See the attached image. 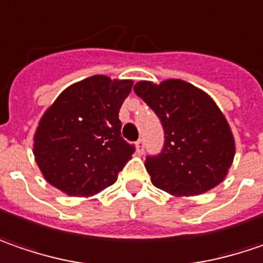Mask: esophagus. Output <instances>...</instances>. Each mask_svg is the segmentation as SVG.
<instances>
[{
	"instance_id": "esophagus-1",
	"label": "esophagus",
	"mask_w": 263,
	"mask_h": 263,
	"mask_svg": "<svg viewBox=\"0 0 263 263\" xmlns=\"http://www.w3.org/2000/svg\"><path fill=\"white\" fill-rule=\"evenodd\" d=\"M136 152H138L139 155H142L145 152V139L143 138H140L136 142Z\"/></svg>"
}]
</instances>
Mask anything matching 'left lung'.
I'll list each match as a JSON object with an SVG mask.
<instances>
[{
    "label": "left lung",
    "instance_id": "left-lung-1",
    "mask_svg": "<svg viewBox=\"0 0 263 263\" xmlns=\"http://www.w3.org/2000/svg\"><path fill=\"white\" fill-rule=\"evenodd\" d=\"M133 90L157 114L164 130L161 152L145 160L154 186L182 197L219 185L232 164L235 146L216 103L180 80L158 86L140 81Z\"/></svg>",
    "mask_w": 263,
    "mask_h": 263
}]
</instances>
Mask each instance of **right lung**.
Instances as JSON below:
<instances>
[{
	"label": "right lung",
	"instance_id": "add662e5",
	"mask_svg": "<svg viewBox=\"0 0 263 263\" xmlns=\"http://www.w3.org/2000/svg\"><path fill=\"white\" fill-rule=\"evenodd\" d=\"M133 83L95 75L68 87L43 115L33 155L46 180L75 197L111 186L135 152L121 136L120 108Z\"/></svg>",
	"mask_w": 263,
	"mask_h": 263
}]
</instances>
